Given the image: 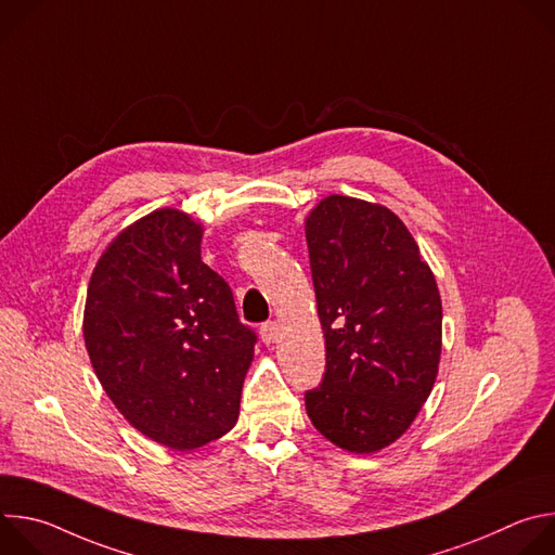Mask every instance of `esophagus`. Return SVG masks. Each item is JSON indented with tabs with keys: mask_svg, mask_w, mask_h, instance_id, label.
<instances>
[{
	"mask_svg": "<svg viewBox=\"0 0 555 555\" xmlns=\"http://www.w3.org/2000/svg\"><path fill=\"white\" fill-rule=\"evenodd\" d=\"M261 340L266 345H274L279 340V325L274 321H268L261 325Z\"/></svg>",
	"mask_w": 555,
	"mask_h": 555,
	"instance_id": "1",
	"label": "esophagus"
}]
</instances>
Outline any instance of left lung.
I'll return each instance as SVG.
<instances>
[{
	"label": "left lung",
	"instance_id": "obj_1",
	"mask_svg": "<svg viewBox=\"0 0 555 555\" xmlns=\"http://www.w3.org/2000/svg\"><path fill=\"white\" fill-rule=\"evenodd\" d=\"M305 236L327 351L305 409L332 443L369 454L402 437L433 390L439 289L409 228L379 204L330 195Z\"/></svg>",
	"mask_w": 555,
	"mask_h": 555
}]
</instances>
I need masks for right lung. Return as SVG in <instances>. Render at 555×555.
I'll return each instance as SVG.
<instances>
[{
  "instance_id": "obj_1",
  "label": "right lung",
  "mask_w": 555,
  "mask_h": 555,
  "mask_svg": "<svg viewBox=\"0 0 555 555\" xmlns=\"http://www.w3.org/2000/svg\"><path fill=\"white\" fill-rule=\"evenodd\" d=\"M202 223L160 208L125 228L99 259L83 336L99 382L144 437L193 450L240 417L257 334L228 283L202 261Z\"/></svg>"
}]
</instances>
